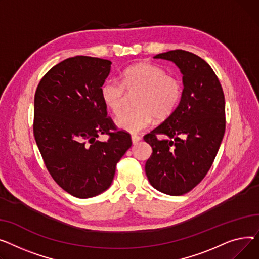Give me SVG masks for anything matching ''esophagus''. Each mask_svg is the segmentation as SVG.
Returning <instances> with one entry per match:
<instances>
[{
	"mask_svg": "<svg viewBox=\"0 0 259 259\" xmlns=\"http://www.w3.org/2000/svg\"><path fill=\"white\" fill-rule=\"evenodd\" d=\"M140 140H141V137L137 136V135H132V142H133L134 144L138 143Z\"/></svg>",
	"mask_w": 259,
	"mask_h": 259,
	"instance_id": "34e87169",
	"label": "esophagus"
}]
</instances>
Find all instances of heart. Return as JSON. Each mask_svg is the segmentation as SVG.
Listing matches in <instances>:
<instances>
[{"label":"heart","mask_w":259,"mask_h":259,"mask_svg":"<svg viewBox=\"0 0 259 259\" xmlns=\"http://www.w3.org/2000/svg\"><path fill=\"white\" fill-rule=\"evenodd\" d=\"M139 93L135 99L136 110L124 112L116 119L122 131L136 134L147 128L154 119L165 120L178 108L183 95V85L176 76L156 65L141 63L126 68L116 79L106 80L100 90L101 99L111 113L122 112L126 95Z\"/></svg>","instance_id":"b5f03b06"}]
</instances>
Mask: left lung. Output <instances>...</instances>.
<instances>
[{
    "label": "left lung",
    "mask_w": 259,
    "mask_h": 259,
    "mask_svg": "<svg viewBox=\"0 0 259 259\" xmlns=\"http://www.w3.org/2000/svg\"><path fill=\"white\" fill-rule=\"evenodd\" d=\"M154 57L180 68L184 89L172 115L144 136L153 148L145 172L157 190L182 195L200 183L215 159L226 130L225 96L214 71L200 56L171 50Z\"/></svg>",
    "instance_id": "1"
}]
</instances>
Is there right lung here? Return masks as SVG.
<instances>
[{"label":"right lung","instance_id":"right-lung-1","mask_svg":"<svg viewBox=\"0 0 259 259\" xmlns=\"http://www.w3.org/2000/svg\"><path fill=\"white\" fill-rule=\"evenodd\" d=\"M111 65L98 57L67 58L44 75L34 95L33 134L44 163L56 183L79 199L111 186L117 163L132 146L131 135L116 128L101 99ZM100 133L109 139L96 141Z\"/></svg>","mask_w":259,"mask_h":259}]
</instances>
